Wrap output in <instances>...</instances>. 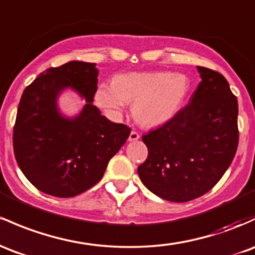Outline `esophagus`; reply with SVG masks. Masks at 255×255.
I'll return each mask as SVG.
<instances>
[{"mask_svg":"<svg viewBox=\"0 0 255 255\" xmlns=\"http://www.w3.org/2000/svg\"><path fill=\"white\" fill-rule=\"evenodd\" d=\"M139 138H140L139 133H136V132H134V130H132V132H130V134H129V136H128V140H129V141H136Z\"/></svg>","mask_w":255,"mask_h":255,"instance_id":"1","label":"esophagus"}]
</instances>
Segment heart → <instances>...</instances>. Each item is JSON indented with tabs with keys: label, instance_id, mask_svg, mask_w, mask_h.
<instances>
[{
	"label": "heart",
	"instance_id": "obj_1",
	"mask_svg": "<svg viewBox=\"0 0 255 255\" xmlns=\"http://www.w3.org/2000/svg\"><path fill=\"white\" fill-rule=\"evenodd\" d=\"M190 88L183 74L128 72L116 75L113 85L102 83L94 100L106 116L119 119L132 103L134 119L142 126H159L178 113Z\"/></svg>",
	"mask_w": 255,
	"mask_h": 255
}]
</instances>
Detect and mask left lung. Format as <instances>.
I'll use <instances>...</instances> for the list:
<instances>
[{
  "label": "left lung",
  "mask_w": 255,
  "mask_h": 255,
  "mask_svg": "<svg viewBox=\"0 0 255 255\" xmlns=\"http://www.w3.org/2000/svg\"><path fill=\"white\" fill-rule=\"evenodd\" d=\"M201 82L173 119L142 135L149 150L138 167L145 186L163 200L205 195L229 168L239 144V104L219 72L197 66Z\"/></svg>",
  "instance_id": "8db88e82"
}]
</instances>
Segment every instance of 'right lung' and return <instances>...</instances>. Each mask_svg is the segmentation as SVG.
Masks as SVG:
<instances>
[{
    "label": "right lung",
    "instance_id": "add662e5",
    "mask_svg": "<svg viewBox=\"0 0 255 255\" xmlns=\"http://www.w3.org/2000/svg\"><path fill=\"white\" fill-rule=\"evenodd\" d=\"M98 74L96 64L69 61L42 72L21 96L14 155L27 180L44 194L65 198L91 189L129 136V127L109 121L93 105ZM65 89L86 102L72 118L57 104Z\"/></svg>",
    "mask_w": 255,
    "mask_h": 255
}]
</instances>
